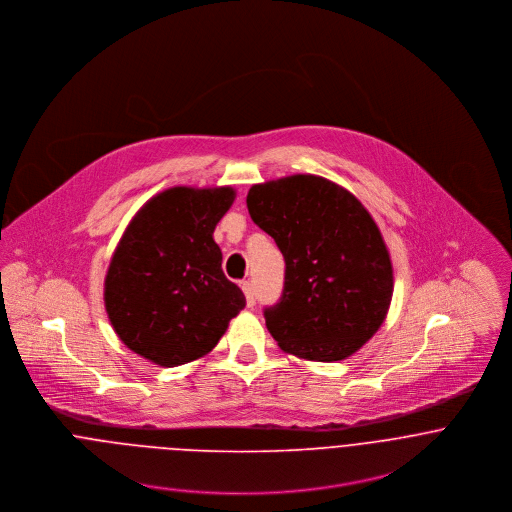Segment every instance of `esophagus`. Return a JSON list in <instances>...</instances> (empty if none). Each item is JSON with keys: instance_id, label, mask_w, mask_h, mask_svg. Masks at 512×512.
Listing matches in <instances>:
<instances>
[{"instance_id": "obj_1", "label": "esophagus", "mask_w": 512, "mask_h": 512, "mask_svg": "<svg viewBox=\"0 0 512 512\" xmlns=\"http://www.w3.org/2000/svg\"><path fill=\"white\" fill-rule=\"evenodd\" d=\"M242 292L246 295V305H248V307H254V303H256V292H254V286H252L250 282H244V284H242Z\"/></svg>"}]
</instances>
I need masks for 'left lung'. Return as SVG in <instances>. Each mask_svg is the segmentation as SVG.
<instances>
[{
    "mask_svg": "<svg viewBox=\"0 0 512 512\" xmlns=\"http://www.w3.org/2000/svg\"><path fill=\"white\" fill-rule=\"evenodd\" d=\"M246 205L286 260L284 295L264 311L278 347L317 363L355 355L384 323L394 292L390 252L365 205L311 173L256 183Z\"/></svg>",
    "mask_w": 512,
    "mask_h": 512,
    "instance_id": "left-lung-1",
    "label": "left lung"
}]
</instances>
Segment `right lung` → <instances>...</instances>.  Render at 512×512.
<instances>
[{
    "mask_svg": "<svg viewBox=\"0 0 512 512\" xmlns=\"http://www.w3.org/2000/svg\"><path fill=\"white\" fill-rule=\"evenodd\" d=\"M236 189L175 185L128 222L104 278V307L120 341L157 366L209 355L244 305L213 238Z\"/></svg>",
    "mask_w": 512,
    "mask_h": 512,
    "instance_id": "1",
    "label": "right lung"
}]
</instances>
